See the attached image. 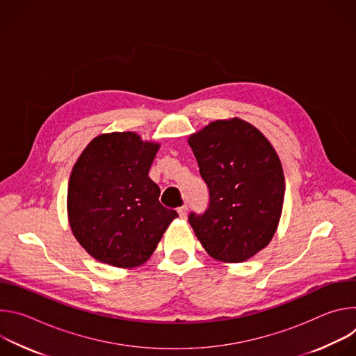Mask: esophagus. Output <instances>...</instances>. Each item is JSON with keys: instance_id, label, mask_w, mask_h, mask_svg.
Masks as SVG:
<instances>
[{"instance_id": "34e87169", "label": "esophagus", "mask_w": 356, "mask_h": 356, "mask_svg": "<svg viewBox=\"0 0 356 356\" xmlns=\"http://www.w3.org/2000/svg\"><path fill=\"white\" fill-rule=\"evenodd\" d=\"M177 213H179V216H180V218L186 220V218H187V213H188L187 206H181V207H179V209H177Z\"/></svg>"}]
</instances>
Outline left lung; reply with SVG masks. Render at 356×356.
<instances>
[{
  "label": "left lung",
  "mask_w": 356,
  "mask_h": 356,
  "mask_svg": "<svg viewBox=\"0 0 356 356\" xmlns=\"http://www.w3.org/2000/svg\"><path fill=\"white\" fill-rule=\"evenodd\" d=\"M209 209L188 222L210 257L245 262L273 238L284 200L280 159L265 135L249 122L231 118L210 122L188 136Z\"/></svg>",
  "instance_id": "obj_1"
}]
</instances>
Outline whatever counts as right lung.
<instances>
[{
  "mask_svg": "<svg viewBox=\"0 0 356 356\" xmlns=\"http://www.w3.org/2000/svg\"><path fill=\"white\" fill-rule=\"evenodd\" d=\"M161 145L135 132L94 138L73 166L67 216L73 235L98 262L131 269L145 264L179 217L159 202L147 176Z\"/></svg>",
  "mask_w": 356,
  "mask_h": 356,
  "instance_id": "right-lung-1",
  "label": "right lung"
}]
</instances>
